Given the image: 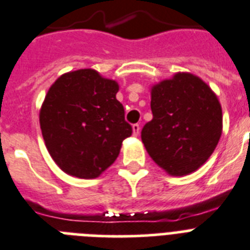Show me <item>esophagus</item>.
<instances>
[{"mask_svg": "<svg viewBox=\"0 0 250 250\" xmlns=\"http://www.w3.org/2000/svg\"><path fill=\"white\" fill-rule=\"evenodd\" d=\"M132 132H133V136H137L140 133V125L139 123H135L132 125Z\"/></svg>", "mask_w": 250, "mask_h": 250, "instance_id": "esophagus-1", "label": "esophagus"}]
</instances>
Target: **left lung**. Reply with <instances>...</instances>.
<instances>
[{
    "mask_svg": "<svg viewBox=\"0 0 250 250\" xmlns=\"http://www.w3.org/2000/svg\"><path fill=\"white\" fill-rule=\"evenodd\" d=\"M153 119L141 140L155 163L172 176H185L206 163L222 133V109L206 82L177 73L151 88Z\"/></svg>",
    "mask_w": 250,
    "mask_h": 250,
    "instance_id": "8db88e82",
    "label": "left lung"
}]
</instances>
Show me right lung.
Instances as JSON below:
<instances>
[{
    "label": "right lung",
    "instance_id": "add662e5",
    "mask_svg": "<svg viewBox=\"0 0 250 250\" xmlns=\"http://www.w3.org/2000/svg\"><path fill=\"white\" fill-rule=\"evenodd\" d=\"M118 83L93 69L59 77L40 111L44 144L55 163L79 178L99 177L119 155L123 140L132 135Z\"/></svg>",
    "mask_w": 250,
    "mask_h": 250
}]
</instances>
